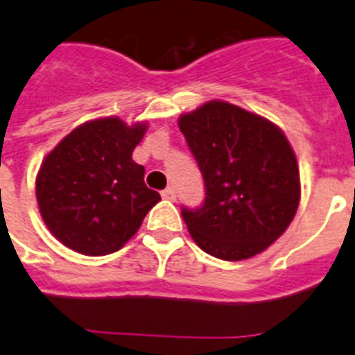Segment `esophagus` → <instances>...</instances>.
<instances>
[{
	"label": "esophagus",
	"mask_w": 355,
	"mask_h": 355,
	"mask_svg": "<svg viewBox=\"0 0 355 355\" xmlns=\"http://www.w3.org/2000/svg\"><path fill=\"white\" fill-rule=\"evenodd\" d=\"M162 197L168 198V200H175V198H177V189H175L173 186L166 187V189L162 191Z\"/></svg>",
	"instance_id": "obj_1"
}]
</instances>
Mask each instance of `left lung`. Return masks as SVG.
Wrapping results in <instances>:
<instances>
[{"mask_svg": "<svg viewBox=\"0 0 355 355\" xmlns=\"http://www.w3.org/2000/svg\"><path fill=\"white\" fill-rule=\"evenodd\" d=\"M178 128L206 187L200 207H182L193 241L223 261L264 252L290 226L301 197L297 158L284 132L217 100L182 114Z\"/></svg>", "mask_w": 355, "mask_h": 355, "instance_id": "obj_1", "label": "left lung"}]
</instances>
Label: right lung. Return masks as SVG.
Wrapping results in <instances>:
<instances>
[{
  "label": "right lung",
  "mask_w": 355,
  "mask_h": 355,
  "mask_svg": "<svg viewBox=\"0 0 355 355\" xmlns=\"http://www.w3.org/2000/svg\"><path fill=\"white\" fill-rule=\"evenodd\" d=\"M148 125L100 118L71 131L43 160L36 198L49 232L83 255L118 252L160 195L144 182L132 149Z\"/></svg>",
  "instance_id": "1"
}]
</instances>
